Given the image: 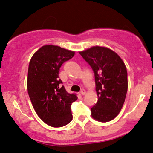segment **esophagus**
Here are the masks:
<instances>
[{
	"label": "esophagus",
	"instance_id": "esophagus-1",
	"mask_svg": "<svg viewBox=\"0 0 153 153\" xmlns=\"http://www.w3.org/2000/svg\"><path fill=\"white\" fill-rule=\"evenodd\" d=\"M85 92H86V91L85 89H82V90H80V94H82V95H84V94H85Z\"/></svg>",
	"mask_w": 153,
	"mask_h": 153
}]
</instances>
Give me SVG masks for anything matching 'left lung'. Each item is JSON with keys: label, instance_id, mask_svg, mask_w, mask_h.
I'll use <instances>...</instances> for the list:
<instances>
[{"label": "left lung", "instance_id": "1", "mask_svg": "<svg viewBox=\"0 0 153 153\" xmlns=\"http://www.w3.org/2000/svg\"><path fill=\"white\" fill-rule=\"evenodd\" d=\"M80 54L94 74L98 101L91 108V115L98 121H111L121 111L128 90L124 63L114 51L106 47L93 46Z\"/></svg>", "mask_w": 153, "mask_h": 153}]
</instances>
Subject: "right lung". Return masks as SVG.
Segmentation results:
<instances>
[{
    "mask_svg": "<svg viewBox=\"0 0 153 153\" xmlns=\"http://www.w3.org/2000/svg\"><path fill=\"white\" fill-rule=\"evenodd\" d=\"M75 52L60 46H42L32 56L28 68L27 90L37 115L46 124L61 127L73 119L71 104L76 101L75 93L65 90L59 79L60 68L72 59Z\"/></svg>",
    "mask_w": 153,
    "mask_h": 153,
    "instance_id": "add662e5",
    "label": "right lung"
}]
</instances>
